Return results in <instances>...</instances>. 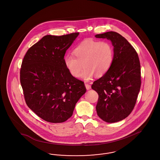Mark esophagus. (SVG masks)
Listing matches in <instances>:
<instances>
[{"label":"esophagus","instance_id":"1","mask_svg":"<svg viewBox=\"0 0 160 160\" xmlns=\"http://www.w3.org/2000/svg\"><path fill=\"white\" fill-rule=\"evenodd\" d=\"M85 86H86V88L87 90H89L91 88V85L88 83H85Z\"/></svg>","mask_w":160,"mask_h":160}]
</instances>
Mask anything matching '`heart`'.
<instances>
[{"label":"heart","instance_id":"b5f03b06","mask_svg":"<svg viewBox=\"0 0 160 160\" xmlns=\"http://www.w3.org/2000/svg\"><path fill=\"white\" fill-rule=\"evenodd\" d=\"M114 50L112 44L107 41L86 39L78 44L72 54H67L64 63L72 76H80L88 80L93 75L104 76L110 69L113 62Z\"/></svg>","mask_w":160,"mask_h":160}]
</instances>
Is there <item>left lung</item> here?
I'll return each instance as SVG.
<instances>
[{"label": "left lung", "instance_id": "obj_1", "mask_svg": "<svg viewBox=\"0 0 160 160\" xmlns=\"http://www.w3.org/2000/svg\"><path fill=\"white\" fill-rule=\"evenodd\" d=\"M95 37L110 40L114 47L112 67L92 84L99 96L97 112L105 122H119L131 113L136 103L141 86L139 58L134 47L117 32H107Z\"/></svg>", "mask_w": 160, "mask_h": 160}]
</instances>
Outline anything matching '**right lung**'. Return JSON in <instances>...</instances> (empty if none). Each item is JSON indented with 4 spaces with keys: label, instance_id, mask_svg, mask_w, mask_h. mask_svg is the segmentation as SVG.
Wrapping results in <instances>:
<instances>
[{
    "label": "right lung",
    "instance_id": "obj_1",
    "mask_svg": "<svg viewBox=\"0 0 160 160\" xmlns=\"http://www.w3.org/2000/svg\"><path fill=\"white\" fill-rule=\"evenodd\" d=\"M78 34L44 36L23 58L20 83L26 103L47 122L68 119L86 91L84 82L72 76L64 63L65 54Z\"/></svg>",
    "mask_w": 160,
    "mask_h": 160
}]
</instances>
